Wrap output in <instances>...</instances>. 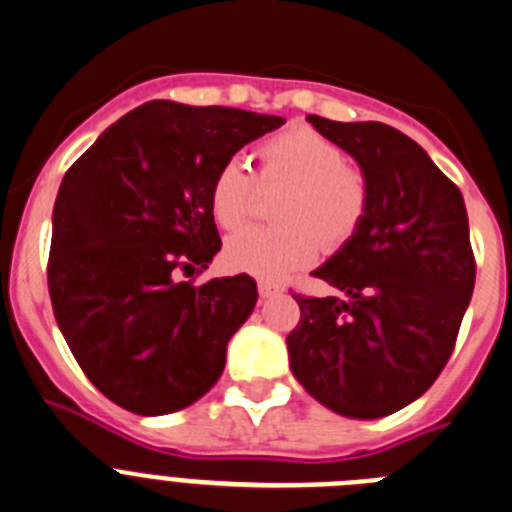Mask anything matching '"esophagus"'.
<instances>
[{
    "mask_svg": "<svg viewBox=\"0 0 512 512\" xmlns=\"http://www.w3.org/2000/svg\"><path fill=\"white\" fill-rule=\"evenodd\" d=\"M279 292H281V287H279V284H274V281H264V279L259 281V294L264 299L274 297V294H279Z\"/></svg>",
    "mask_w": 512,
    "mask_h": 512,
    "instance_id": "obj_1",
    "label": "esophagus"
}]
</instances>
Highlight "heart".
<instances>
[{
  "instance_id": "1",
  "label": "heart",
  "mask_w": 512,
  "mask_h": 512,
  "mask_svg": "<svg viewBox=\"0 0 512 512\" xmlns=\"http://www.w3.org/2000/svg\"><path fill=\"white\" fill-rule=\"evenodd\" d=\"M256 154V180L241 159H228L210 182V213L225 231H236L253 215L256 182L284 185L271 205L279 223L246 228L225 243V264L231 269L284 279L312 264L320 246L337 251L360 231L368 215V180L345 162L340 144L317 129L292 126L264 139Z\"/></svg>"
}]
</instances>
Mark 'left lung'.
<instances>
[{"mask_svg": "<svg viewBox=\"0 0 512 512\" xmlns=\"http://www.w3.org/2000/svg\"><path fill=\"white\" fill-rule=\"evenodd\" d=\"M360 164L370 200L360 231L312 271L335 297L294 294L289 365L304 391L350 419H381L426 393L447 365L475 289L459 187L381 121L307 116Z\"/></svg>", "mask_w": 512, "mask_h": 512, "instance_id": "8db88e82", "label": "left lung"}]
</instances>
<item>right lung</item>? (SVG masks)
Returning a JSON list of instances; mask_svg holds the SVG:
<instances>
[{"instance_id": "1", "label": "right lung", "mask_w": 512, "mask_h": 512, "mask_svg": "<svg viewBox=\"0 0 512 512\" xmlns=\"http://www.w3.org/2000/svg\"><path fill=\"white\" fill-rule=\"evenodd\" d=\"M281 116L149 101L103 131L60 182L48 289L88 381L139 416L180 411L215 386L256 304L246 274L180 281L220 251L208 205L220 164Z\"/></svg>"}]
</instances>
